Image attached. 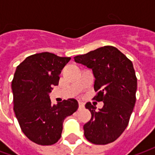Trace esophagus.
<instances>
[{"label":"esophagus","mask_w":155,"mask_h":155,"mask_svg":"<svg viewBox=\"0 0 155 155\" xmlns=\"http://www.w3.org/2000/svg\"><path fill=\"white\" fill-rule=\"evenodd\" d=\"M84 107V103H82V102H79V109H82V108Z\"/></svg>","instance_id":"1"}]
</instances>
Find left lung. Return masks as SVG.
<instances>
[{
  "label": "left lung",
  "mask_w": 155,
  "mask_h": 155,
  "mask_svg": "<svg viewBox=\"0 0 155 155\" xmlns=\"http://www.w3.org/2000/svg\"><path fill=\"white\" fill-rule=\"evenodd\" d=\"M74 59L92 69L96 92L94 100L104 102L99 110L91 102L85 104L91 118L84 124V137L94 144L112 143L128 126L136 101L137 78L133 63L111 45L76 55Z\"/></svg>",
  "instance_id": "8db88e82"
}]
</instances>
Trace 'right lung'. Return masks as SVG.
Here are the masks:
<instances>
[{"instance_id": "add662e5", "label": "right lung", "mask_w": 155, "mask_h": 155, "mask_svg": "<svg viewBox=\"0 0 155 155\" xmlns=\"http://www.w3.org/2000/svg\"><path fill=\"white\" fill-rule=\"evenodd\" d=\"M70 60L42 52L26 57L15 70L12 84L14 111L22 132L37 144L56 143L61 137L64 120L77 110L76 100L51 104L49 96Z\"/></svg>"}]
</instances>
